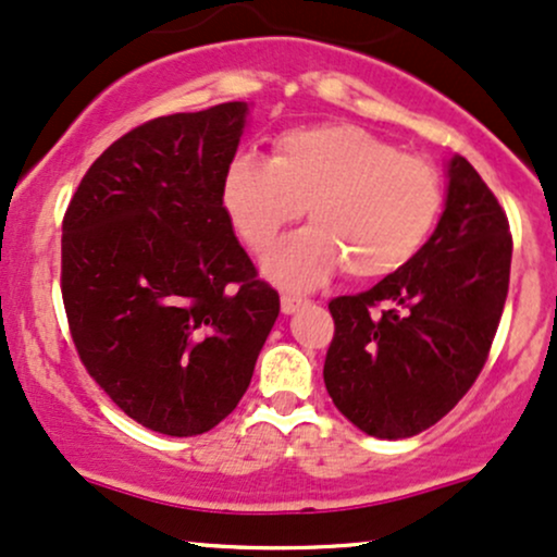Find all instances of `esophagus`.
I'll use <instances>...</instances> for the list:
<instances>
[{"label": "esophagus", "mask_w": 557, "mask_h": 557, "mask_svg": "<svg viewBox=\"0 0 557 557\" xmlns=\"http://www.w3.org/2000/svg\"><path fill=\"white\" fill-rule=\"evenodd\" d=\"M306 300L304 298H298V296H283L280 298V308H283V313L285 317H290V313H296L300 306H304Z\"/></svg>", "instance_id": "1"}]
</instances>
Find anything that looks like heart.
Here are the masks:
<instances>
[{
  "label": "heart",
  "instance_id": "b5f03b06",
  "mask_svg": "<svg viewBox=\"0 0 557 557\" xmlns=\"http://www.w3.org/2000/svg\"><path fill=\"white\" fill-rule=\"evenodd\" d=\"M225 214L253 251H264L304 207L313 225L264 259V274L308 290L339 267L352 280H381L418 257L444 207L438 171L401 156L352 124L300 126L274 139L272 158L236 152L220 184Z\"/></svg>",
  "mask_w": 557,
  "mask_h": 557
}]
</instances>
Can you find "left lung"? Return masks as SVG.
Listing matches in <instances>:
<instances>
[{
	"mask_svg": "<svg viewBox=\"0 0 557 557\" xmlns=\"http://www.w3.org/2000/svg\"><path fill=\"white\" fill-rule=\"evenodd\" d=\"M446 176L444 214L418 257L330 304L326 392L376 438L438 423L480 376L504 313L513 249L506 212L461 156Z\"/></svg>",
	"mask_w": 557,
	"mask_h": 557,
	"instance_id": "obj_1",
	"label": "left lung"
}]
</instances>
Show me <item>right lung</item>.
<instances>
[{
	"label": "right lung",
	"instance_id": "right-lung-1",
	"mask_svg": "<svg viewBox=\"0 0 557 557\" xmlns=\"http://www.w3.org/2000/svg\"><path fill=\"white\" fill-rule=\"evenodd\" d=\"M244 100L126 132L62 223V298L87 373L139 425L199 435L236 410L280 313L220 199Z\"/></svg>",
	"mask_w": 557,
	"mask_h": 557
}]
</instances>
